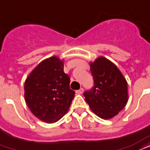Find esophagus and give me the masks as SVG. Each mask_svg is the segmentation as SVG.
Segmentation results:
<instances>
[{"label":"esophagus","instance_id":"esophagus-1","mask_svg":"<svg viewBox=\"0 0 150 150\" xmlns=\"http://www.w3.org/2000/svg\"><path fill=\"white\" fill-rule=\"evenodd\" d=\"M83 88H80V89L78 90V91H76V93H77V94H79V95L83 94Z\"/></svg>","mask_w":150,"mask_h":150}]
</instances>
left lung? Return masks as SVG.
<instances>
[{"label": "left lung", "instance_id": "1", "mask_svg": "<svg viewBox=\"0 0 150 150\" xmlns=\"http://www.w3.org/2000/svg\"><path fill=\"white\" fill-rule=\"evenodd\" d=\"M91 72L94 86L83 93L85 101L98 117H115L128 101L126 79L115 64L102 56L91 64Z\"/></svg>", "mask_w": 150, "mask_h": 150}]
</instances>
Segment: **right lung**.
I'll return each mask as SVG.
<instances>
[{"label": "right lung", "mask_w": 150, "mask_h": 150, "mask_svg": "<svg viewBox=\"0 0 150 150\" xmlns=\"http://www.w3.org/2000/svg\"><path fill=\"white\" fill-rule=\"evenodd\" d=\"M75 92L70 89V78L64 71V62L52 56L42 61L24 83V98L35 117L55 122L69 109Z\"/></svg>", "instance_id": "obj_1"}]
</instances>
